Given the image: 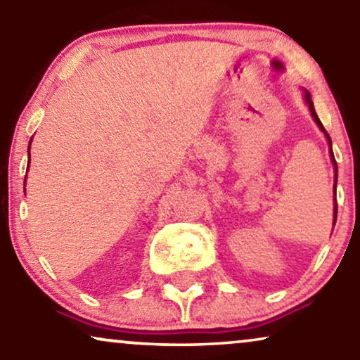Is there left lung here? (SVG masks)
I'll use <instances>...</instances> for the list:
<instances>
[{
  "instance_id": "1",
  "label": "left lung",
  "mask_w": 360,
  "mask_h": 360,
  "mask_svg": "<svg viewBox=\"0 0 360 360\" xmlns=\"http://www.w3.org/2000/svg\"><path fill=\"white\" fill-rule=\"evenodd\" d=\"M304 100H307V103H308V106H309V111H311V117H313V120H315V122H316V125L320 127V130L323 131V134L326 135V140H328V143H330V155H332L333 166H335V181H337V160H335V157H333V152H332V139H330L328 131L325 130V127L321 125V122H320V118H318V115H316V111H315V106H313L311 96H309V93H308V91H307V94H304ZM333 188H335V193H337V183H335V186H333ZM335 221H337V200H335V220H333V225H335Z\"/></svg>"
}]
</instances>
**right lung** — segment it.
Instances as JSON below:
<instances>
[{"label":"right lung","instance_id":"add662e5","mask_svg":"<svg viewBox=\"0 0 360 360\" xmlns=\"http://www.w3.org/2000/svg\"><path fill=\"white\" fill-rule=\"evenodd\" d=\"M30 142H32V140H30Z\"/></svg>","mask_w":360,"mask_h":360}]
</instances>
